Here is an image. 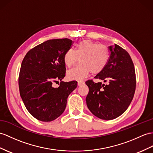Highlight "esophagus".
<instances>
[{
	"instance_id": "34e87169",
	"label": "esophagus",
	"mask_w": 153,
	"mask_h": 153,
	"mask_svg": "<svg viewBox=\"0 0 153 153\" xmlns=\"http://www.w3.org/2000/svg\"><path fill=\"white\" fill-rule=\"evenodd\" d=\"M84 84V81H78V85H79V86H80V85Z\"/></svg>"
}]
</instances>
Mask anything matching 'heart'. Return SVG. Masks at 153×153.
Here are the masks:
<instances>
[{"instance_id": "1", "label": "heart", "mask_w": 153, "mask_h": 153, "mask_svg": "<svg viewBox=\"0 0 153 153\" xmlns=\"http://www.w3.org/2000/svg\"><path fill=\"white\" fill-rule=\"evenodd\" d=\"M110 53L104 45H98L92 41L85 39L77 43L74 50L69 48L64 56L65 65L70 68L78 62L80 65L69 70L67 73L68 79L81 80L89 73L99 74L106 68L109 61Z\"/></svg>"}]
</instances>
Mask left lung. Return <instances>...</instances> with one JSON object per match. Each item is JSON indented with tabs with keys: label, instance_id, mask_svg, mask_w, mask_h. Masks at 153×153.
I'll return each instance as SVG.
<instances>
[{
	"label": "left lung",
	"instance_id": "8db88e82",
	"mask_svg": "<svg viewBox=\"0 0 153 153\" xmlns=\"http://www.w3.org/2000/svg\"><path fill=\"white\" fill-rule=\"evenodd\" d=\"M110 58L106 68L94 77L107 82H85L89 88L86 104L91 112L101 120H111L128 108L136 89L134 67L129 54L115 44L109 46Z\"/></svg>",
	"mask_w": 153,
	"mask_h": 153
}]
</instances>
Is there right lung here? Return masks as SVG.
Segmentation results:
<instances>
[{"label":"right lung","instance_id":"right-lung-1","mask_svg":"<svg viewBox=\"0 0 153 153\" xmlns=\"http://www.w3.org/2000/svg\"><path fill=\"white\" fill-rule=\"evenodd\" d=\"M73 41L68 38L47 40L30 50L22 62L19 77L20 95L33 117L52 121L64 112L68 96L77 87L76 81L64 82V56ZM59 79L58 88L53 82Z\"/></svg>","mask_w":153,"mask_h":153}]
</instances>
